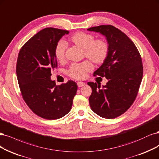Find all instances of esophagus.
Instances as JSON below:
<instances>
[{
  "label": "esophagus",
  "mask_w": 159,
  "mask_h": 159,
  "mask_svg": "<svg viewBox=\"0 0 159 159\" xmlns=\"http://www.w3.org/2000/svg\"><path fill=\"white\" fill-rule=\"evenodd\" d=\"M77 85H78V86L79 87H83V86L85 85V84L84 83V82L79 81V82H78V83H77Z\"/></svg>",
  "instance_id": "1"
}]
</instances>
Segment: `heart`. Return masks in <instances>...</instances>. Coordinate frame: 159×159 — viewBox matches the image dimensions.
Segmentation results:
<instances>
[{"label": "heart", "instance_id": "b5f03b06", "mask_svg": "<svg viewBox=\"0 0 159 159\" xmlns=\"http://www.w3.org/2000/svg\"><path fill=\"white\" fill-rule=\"evenodd\" d=\"M68 40L72 44L83 49L84 56L95 64H102L107 58L109 48L105 39L95 40L94 36L91 34L78 32L70 37ZM66 47V43L62 41L57 43L54 49V55L58 61L61 62L64 59ZM92 68L93 65L88 61L73 64L68 70V74L75 79H83Z\"/></svg>", "mask_w": 159, "mask_h": 159}]
</instances>
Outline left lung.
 Returning <instances> with one entry per match:
<instances>
[{"label": "left lung", "mask_w": 159, "mask_h": 159, "mask_svg": "<svg viewBox=\"0 0 159 159\" xmlns=\"http://www.w3.org/2000/svg\"><path fill=\"white\" fill-rule=\"evenodd\" d=\"M105 37L108 54L94 75L105 77L108 82H88L92 89L89 101L92 111L104 118L112 119L124 113L135 101L143 78L140 54L134 43L122 31L111 25L87 29Z\"/></svg>", "instance_id": "1"}]
</instances>
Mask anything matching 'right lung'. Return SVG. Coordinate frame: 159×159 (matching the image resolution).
Masks as SVG:
<instances>
[{"label":"right lung","mask_w":159,"mask_h":159,"mask_svg":"<svg viewBox=\"0 0 159 159\" xmlns=\"http://www.w3.org/2000/svg\"><path fill=\"white\" fill-rule=\"evenodd\" d=\"M69 31L53 27L41 30L20 49L16 74L24 100L37 116L56 120L67 114L78 90L77 84L68 81L57 85L51 79L57 66L54 49Z\"/></svg>","instance_id":"add662e5"}]
</instances>
